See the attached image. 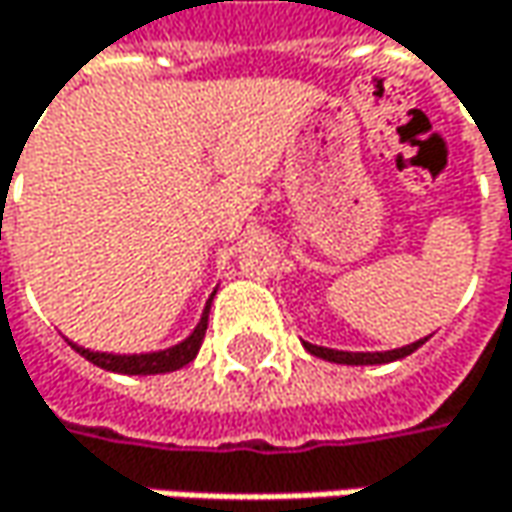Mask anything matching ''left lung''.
Here are the masks:
<instances>
[{
  "mask_svg": "<svg viewBox=\"0 0 512 512\" xmlns=\"http://www.w3.org/2000/svg\"><path fill=\"white\" fill-rule=\"evenodd\" d=\"M425 340H416L410 346H401V349L390 351H340L325 349V346H313V343H304V349L310 351L313 357H322V360H331V363H343V366H381V363H393V360H401V357L413 354L419 346H425Z\"/></svg>",
  "mask_w": 512,
  "mask_h": 512,
  "instance_id": "8db88e82",
  "label": "left lung"
}]
</instances>
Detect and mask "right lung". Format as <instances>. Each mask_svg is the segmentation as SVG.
<instances>
[{"label":"right lung","instance_id":"obj_1","mask_svg":"<svg viewBox=\"0 0 512 512\" xmlns=\"http://www.w3.org/2000/svg\"><path fill=\"white\" fill-rule=\"evenodd\" d=\"M213 296H216V290L210 293L208 304L202 310V319L193 328V334L187 340H181L178 346H169V349L163 351H146V354H111V351H90L84 349V346H75V343H70V346L81 357H87L93 366L108 369V372H119V375H163V372H175V369L193 363L199 349H202V340H205V331H208V313Z\"/></svg>","mask_w":512,"mask_h":512}]
</instances>
